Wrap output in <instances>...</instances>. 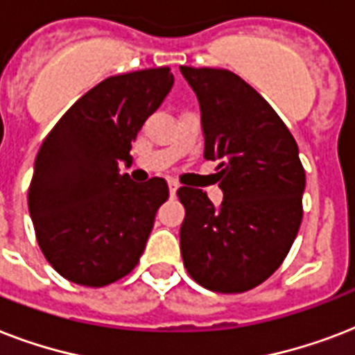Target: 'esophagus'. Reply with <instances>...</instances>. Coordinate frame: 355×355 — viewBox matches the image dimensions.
Here are the masks:
<instances>
[{
	"label": "esophagus",
	"instance_id": "1",
	"mask_svg": "<svg viewBox=\"0 0 355 355\" xmlns=\"http://www.w3.org/2000/svg\"><path fill=\"white\" fill-rule=\"evenodd\" d=\"M167 184H169V193H171V197H175L178 191V188H180V184H178L177 180H173V178Z\"/></svg>",
	"mask_w": 355,
	"mask_h": 355
}]
</instances>
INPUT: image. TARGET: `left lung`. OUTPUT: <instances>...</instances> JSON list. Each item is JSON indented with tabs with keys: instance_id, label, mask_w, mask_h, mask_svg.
I'll list each match as a JSON object with an SVG mask.
<instances>
[{
	"instance_id": "1",
	"label": "left lung",
	"mask_w": 355,
	"mask_h": 355,
	"mask_svg": "<svg viewBox=\"0 0 355 355\" xmlns=\"http://www.w3.org/2000/svg\"><path fill=\"white\" fill-rule=\"evenodd\" d=\"M197 94L205 158L217 162L216 208L182 186L180 252L188 275L216 293H245L286 259L302 223L306 173L298 145L275 108L228 69L180 66Z\"/></svg>"
}]
</instances>
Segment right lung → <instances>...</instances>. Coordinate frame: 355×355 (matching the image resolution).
<instances>
[{"label":"right lung","mask_w":355,"mask_h":355,"mask_svg":"<svg viewBox=\"0 0 355 355\" xmlns=\"http://www.w3.org/2000/svg\"><path fill=\"white\" fill-rule=\"evenodd\" d=\"M173 83L169 68L108 77L44 139L29 184V214L42 254L66 280L105 287L138 265L169 188L158 177L132 182L119 173V162H132L136 136Z\"/></svg>","instance_id":"add662e5"}]
</instances>
